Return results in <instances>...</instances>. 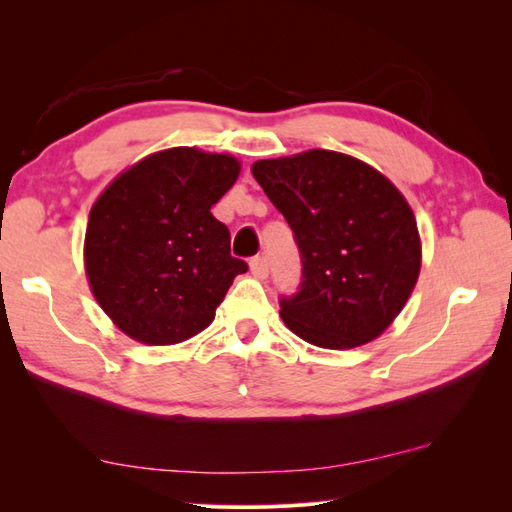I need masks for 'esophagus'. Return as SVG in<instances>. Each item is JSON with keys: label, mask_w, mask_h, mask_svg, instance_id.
I'll list each match as a JSON object with an SVG mask.
<instances>
[{"label": "esophagus", "mask_w": 512, "mask_h": 512, "mask_svg": "<svg viewBox=\"0 0 512 512\" xmlns=\"http://www.w3.org/2000/svg\"><path fill=\"white\" fill-rule=\"evenodd\" d=\"M250 273H253L257 279H266L268 277V259L264 255H257L250 259Z\"/></svg>", "instance_id": "34e87169"}]
</instances>
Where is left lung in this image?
<instances>
[{
	"label": "left lung",
	"mask_w": 512,
	"mask_h": 512,
	"mask_svg": "<svg viewBox=\"0 0 512 512\" xmlns=\"http://www.w3.org/2000/svg\"><path fill=\"white\" fill-rule=\"evenodd\" d=\"M253 176L286 217L301 284L281 295V319L312 345H365L405 306L420 273L407 200L383 173L336 151L257 160Z\"/></svg>",
	"instance_id": "obj_1"
}]
</instances>
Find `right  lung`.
<instances>
[{"label": "right lung", "mask_w": 512, "mask_h": 512, "mask_svg": "<svg viewBox=\"0 0 512 512\" xmlns=\"http://www.w3.org/2000/svg\"><path fill=\"white\" fill-rule=\"evenodd\" d=\"M237 176L233 156L173 147L127 169L92 206L85 273L107 317L132 339L171 345L202 332L248 270L211 213Z\"/></svg>", "instance_id": "obj_1"}]
</instances>
